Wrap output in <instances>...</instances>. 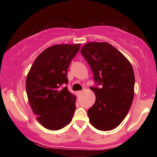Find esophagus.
<instances>
[{
    "label": "esophagus",
    "mask_w": 157,
    "mask_h": 157,
    "mask_svg": "<svg viewBox=\"0 0 157 157\" xmlns=\"http://www.w3.org/2000/svg\"><path fill=\"white\" fill-rule=\"evenodd\" d=\"M82 93H83V91H77V92H76L77 96H81V94H82Z\"/></svg>",
    "instance_id": "34e87169"
}]
</instances>
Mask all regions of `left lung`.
<instances>
[{
  "label": "left lung",
  "instance_id": "left-lung-1",
  "mask_svg": "<svg viewBox=\"0 0 157 157\" xmlns=\"http://www.w3.org/2000/svg\"><path fill=\"white\" fill-rule=\"evenodd\" d=\"M81 54L101 88H91L96 101L88 110L90 123L101 131H110L121 123L134 96L135 77L129 61L107 42H90Z\"/></svg>",
  "mask_w": 157,
  "mask_h": 157
}]
</instances>
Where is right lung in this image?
Returning <instances> with one entry per match:
<instances>
[{"mask_svg":"<svg viewBox=\"0 0 157 157\" xmlns=\"http://www.w3.org/2000/svg\"><path fill=\"white\" fill-rule=\"evenodd\" d=\"M81 44H57L40 53L25 81L28 99L36 119L49 130H59L71 121L76 96L67 86L68 68Z\"/></svg>","mask_w":157,"mask_h":157,"instance_id":"add662e5","label":"right lung"}]
</instances>
